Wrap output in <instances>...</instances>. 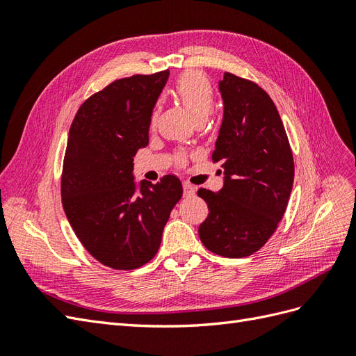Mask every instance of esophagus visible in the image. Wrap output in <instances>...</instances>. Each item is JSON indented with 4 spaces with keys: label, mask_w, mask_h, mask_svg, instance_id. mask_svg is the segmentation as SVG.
<instances>
[{
    "label": "esophagus",
    "mask_w": 356,
    "mask_h": 356,
    "mask_svg": "<svg viewBox=\"0 0 356 356\" xmlns=\"http://www.w3.org/2000/svg\"><path fill=\"white\" fill-rule=\"evenodd\" d=\"M182 188H184V195H186V196L195 195V191H196L195 186L190 184V182H184V184H182Z\"/></svg>",
    "instance_id": "34e87169"
}]
</instances>
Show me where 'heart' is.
<instances>
[{"instance_id": "heart-1", "label": "heart", "mask_w": 356, "mask_h": 356, "mask_svg": "<svg viewBox=\"0 0 356 356\" xmlns=\"http://www.w3.org/2000/svg\"><path fill=\"white\" fill-rule=\"evenodd\" d=\"M174 93L195 120H204L212 111L213 89L208 77L200 71L182 72L174 84ZM154 118L152 120V124ZM178 163H184V156H178Z\"/></svg>"}]
</instances>
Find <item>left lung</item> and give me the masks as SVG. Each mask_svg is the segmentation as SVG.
<instances>
[{
  "label": "left lung",
  "instance_id": "1",
  "mask_svg": "<svg viewBox=\"0 0 356 356\" xmlns=\"http://www.w3.org/2000/svg\"><path fill=\"white\" fill-rule=\"evenodd\" d=\"M224 118L212 161L224 187L199 188L209 213L199 225L202 243L225 258L252 255L276 232L288 207L294 159L275 102L257 83L225 72L220 81Z\"/></svg>",
  "mask_w": 356,
  "mask_h": 356
}]
</instances>
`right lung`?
I'll return each mask as SVG.
<instances>
[{
    "label": "right lung",
    "instance_id": "right-lung-1",
    "mask_svg": "<svg viewBox=\"0 0 356 356\" xmlns=\"http://www.w3.org/2000/svg\"><path fill=\"white\" fill-rule=\"evenodd\" d=\"M169 71L114 80L75 114L63 157V211L95 260L134 270L157 254L170 211L182 197L178 177L134 182V156L148 144L154 104Z\"/></svg>",
    "mask_w": 356,
    "mask_h": 356
}]
</instances>
